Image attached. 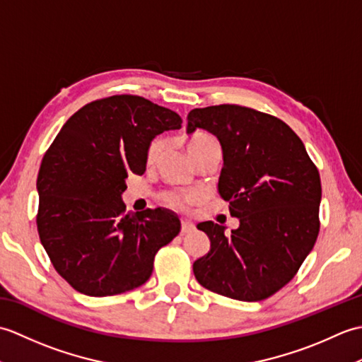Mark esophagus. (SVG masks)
Wrapping results in <instances>:
<instances>
[{
  "label": "esophagus",
  "mask_w": 362,
  "mask_h": 362,
  "mask_svg": "<svg viewBox=\"0 0 362 362\" xmlns=\"http://www.w3.org/2000/svg\"><path fill=\"white\" fill-rule=\"evenodd\" d=\"M194 224L193 222H188V221H182V226H180V233L182 235H187V233H191L194 232Z\"/></svg>",
  "instance_id": "1"
}]
</instances>
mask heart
Returning <instances> with one entry per match:
<instances>
[{
    "label": "heart",
    "mask_w": 362,
    "mask_h": 362,
    "mask_svg": "<svg viewBox=\"0 0 362 362\" xmlns=\"http://www.w3.org/2000/svg\"><path fill=\"white\" fill-rule=\"evenodd\" d=\"M185 146H187V151L191 156V158L196 160L199 156H202L204 152L214 148V146H218V143L210 135L196 134V135L188 138ZM163 148H165L163 138L161 136L153 138L151 144L148 146V149H146V165L148 166L156 165ZM163 201L166 205L171 206V209L185 210V209H188V205H191L196 201V196L191 193H175V191H171V193H166L163 196Z\"/></svg>",
    "instance_id": "obj_1"
}]
</instances>
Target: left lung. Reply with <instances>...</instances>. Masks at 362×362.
Instances as JSON below:
<instances>
[{
    "mask_svg": "<svg viewBox=\"0 0 362 362\" xmlns=\"http://www.w3.org/2000/svg\"><path fill=\"white\" fill-rule=\"evenodd\" d=\"M187 119V134L218 136L219 196L240 219L230 235L211 221L197 226L211 244L194 261V276L216 294L259 302L294 279L317 240L319 171L294 130L272 115L221 104L191 110Z\"/></svg>",
    "mask_w": 362,
    "mask_h": 362,
    "instance_id": "8db88e82",
    "label": "left lung"
}]
</instances>
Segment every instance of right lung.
I'll use <instances>...</instances> for the list:
<instances>
[{"mask_svg": "<svg viewBox=\"0 0 362 362\" xmlns=\"http://www.w3.org/2000/svg\"><path fill=\"white\" fill-rule=\"evenodd\" d=\"M182 127L175 112L134 95L83 105L45 152L37 177V230L57 274L91 297L149 280L156 253L180 232L168 210L126 211L129 174L146 171L152 138Z\"/></svg>", "mask_w": 362, "mask_h": 362, "instance_id": "right-lung-1", "label": "right lung"}]
</instances>
